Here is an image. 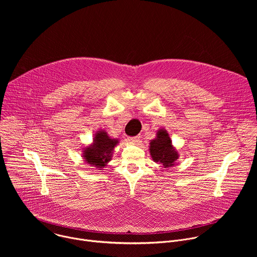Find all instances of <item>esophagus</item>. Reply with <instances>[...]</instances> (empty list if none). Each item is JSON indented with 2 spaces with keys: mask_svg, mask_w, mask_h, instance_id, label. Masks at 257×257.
I'll return each instance as SVG.
<instances>
[{
  "mask_svg": "<svg viewBox=\"0 0 257 257\" xmlns=\"http://www.w3.org/2000/svg\"><path fill=\"white\" fill-rule=\"evenodd\" d=\"M128 141H129V143L137 144V143L139 142V137H138V136H135V137H129V138H128Z\"/></svg>",
  "mask_w": 257,
  "mask_h": 257,
  "instance_id": "obj_1",
  "label": "esophagus"
}]
</instances>
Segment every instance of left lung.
Returning a JSON list of instances; mask_svg holds the SVG:
<instances>
[{
	"label": "left lung",
	"instance_id": "8db88e82",
	"mask_svg": "<svg viewBox=\"0 0 257 257\" xmlns=\"http://www.w3.org/2000/svg\"><path fill=\"white\" fill-rule=\"evenodd\" d=\"M149 148L153 161L162 165L165 169L175 166L176 161L179 159L178 151L173 146L171 137L164 128L157 131L156 138L151 140Z\"/></svg>",
	"mask_w": 257,
	"mask_h": 257
}]
</instances>
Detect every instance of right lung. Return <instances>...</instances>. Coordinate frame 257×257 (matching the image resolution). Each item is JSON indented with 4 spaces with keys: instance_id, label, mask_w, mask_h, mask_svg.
I'll return each instance as SVG.
<instances>
[{
    "instance_id": "obj_1",
    "label": "right lung",
    "mask_w": 257,
    "mask_h": 257,
    "mask_svg": "<svg viewBox=\"0 0 257 257\" xmlns=\"http://www.w3.org/2000/svg\"><path fill=\"white\" fill-rule=\"evenodd\" d=\"M118 143V138H112L106 131L99 129L94 134L92 142L82 149V158L87 165L102 170L111 162Z\"/></svg>"
}]
</instances>
